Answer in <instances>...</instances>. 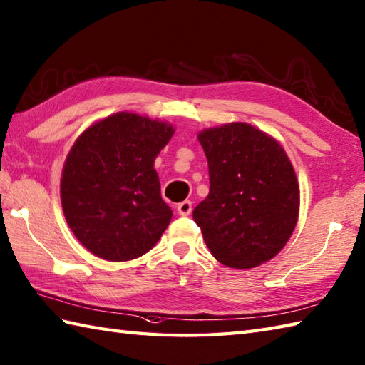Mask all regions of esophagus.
<instances>
[{
  "label": "esophagus",
  "mask_w": 365,
  "mask_h": 365,
  "mask_svg": "<svg viewBox=\"0 0 365 365\" xmlns=\"http://www.w3.org/2000/svg\"><path fill=\"white\" fill-rule=\"evenodd\" d=\"M192 210V202L191 200H183L177 205V211H179L180 216H188Z\"/></svg>",
  "instance_id": "obj_1"
}]
</instances>
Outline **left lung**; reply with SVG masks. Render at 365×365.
Returning <instances> with one entry per match:
<instances>
[{
  "label": "left lung",
  "instance_id": "obj_1",
  "mask_svg": "<svg viewBox=\"0 0 365 365\" xmlns=\"http://www.w3.org/2000/svg\"><path fill=\"white\" fill-rule=\"evenodd\" d=\"M197 138L208 160L210 192L192 217L211 255L235 269L272 259L289 241L300 208L284 149L247 123L205 129Z\"/></svg>",
  "mask_w": 365,
  "mask_h": 365
}]
</instances>
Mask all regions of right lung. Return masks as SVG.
<instances>
[{
    "instance_id": "obj_1",
    "label": "right lung",
    "mask_w": 365,
    "mask_h": 365,
    "mask_svg": "<svg viewBox=\"0 0 365 365\" xmlns=\"http://www.w3.org/2000/svg\"><path fill=\"white\" fill-rule=\"evenodd\" d=\"M174 135L168 123L120 112L90 125L68 152L61 199L83 247L107 261L149 252L171 222L154 162Z\"/></svg>"
}]
</instances>
